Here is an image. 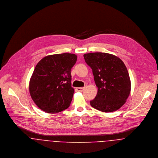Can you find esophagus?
Instances as JSON below:
<instances>
[{
    "label": "esophagus",
    "instance_id": "1",
    "mask_svg": "<svg viewBox=\"0 0 158 158\" xmlns=\"http://www.w3.org/2000/svg\"><path fill=\"white\" fill-rule=\"evenodd\" d=\"M84 88H85L84 87L77 88V90L78 91H82L84 90Z\"/></svg>",
    "mask_w": 158,
    "mask_h": 158
}]
</instances>
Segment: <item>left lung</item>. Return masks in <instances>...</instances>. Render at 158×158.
<instances>
[{
  "instance_id": "8db88e82",
  "label": "left lung",
  "mask_w": 158,
  "mask_h": 158,
  "mask_svg": "<svg viewBox=\"0 0 158 158\" xmlns=\"http://www.w3.org/2000/svg\"><path fill=\"white\" fill-rule=\"evenodd\" d=\"M84 57L98 88L90 105L102 112L118 110L126 102L131 91L129 74L123 60L113 54L101 52L87 53Z\"/></svg>"
}]
</instances>
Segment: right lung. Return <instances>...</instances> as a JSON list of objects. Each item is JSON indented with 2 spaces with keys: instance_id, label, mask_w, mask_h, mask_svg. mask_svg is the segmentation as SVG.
<instances>
[{
  "instance_id": "right-lung-1",
  "label": "right lung",
  "mask_w": 158,
  "mask_h": 158,
  "mask_svg": "<svg viewBox=\"0 0 158 158\" xmlns=\"http://www.w3.org/2000/svg\"><path fill=\"white\" fill-rule=\"evenodd\" d=\"M76 60V54L62 53L45 56L37 63L30 81L29 91L40 109L57 113L69 107L74 92L71 70Z\"/></svg>"
}]
</instances>
